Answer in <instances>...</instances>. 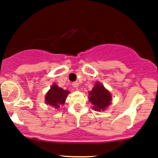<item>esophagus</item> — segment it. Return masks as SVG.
I'll list each match as a JSON object with an SVG mask.
<instances>
[{"label": "esophagus", "mask_w": 158, "mask_h": 158, "mask_svg": "<svg viewBox=\"0 0 158 158\" xmlns=\"http://www.w3.org/2000/svg\"><path fill=\"white\" fill-rule=\"evenodd\" d=\"M73 86L74 88H76V89H77L78 87H79V82H73Z\"/></svg>", "instance_id": "obj_1"}]
</instances>
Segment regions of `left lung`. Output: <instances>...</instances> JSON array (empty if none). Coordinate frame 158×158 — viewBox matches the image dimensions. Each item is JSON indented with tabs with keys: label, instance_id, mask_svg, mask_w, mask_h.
I'll list each match as a JSON object with an SVG mask.
<instances>
[{
	"label": "left lung",
	"instance_id": "left-lung-1",
	"mask_svg": "<svg viewBox=\"0 0 158 158\" xmlns=\"http://www.w3.org/2000/svg\"><path fill=\"white\" fill-rule=\"evenodd\" d=\"M111 94L102 84L98 82L89 92V101L93 104L94 110H104L111 104Z\"/></svg>",
	"mask_w": 158,
	"mask_h": 158
}]
</instances>
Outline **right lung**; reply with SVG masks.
Listing matches in <instances>:
<instances>
[{
  "label": "right lung",
  "instance_id": "obj_1",
  "mask_svg": "<svg viewBox=\"0 0 158 158\" xmlns=\"http://www.w3.org/2000/svg\"><path fill=\"white\" fill-rule=\"evenodd\" d=\"M69 93V91L61 89L57 84H53L45 95L46 104L53 106L55 108H59L60 105L64 104Z\"/></svg>",
  "mask_w": 158,
  "mask_h": 158
}]
</instances>
